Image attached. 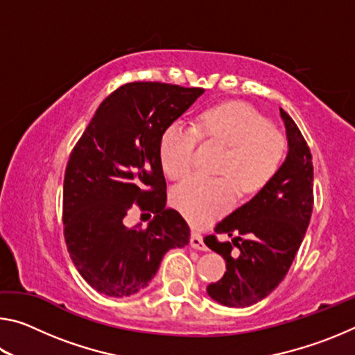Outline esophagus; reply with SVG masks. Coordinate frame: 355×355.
Here are the masks:
<instances>
[{
	"label": "esophagus",
	"mask_w": 355,
	"mask_h": 355,
	"mask_svg": "<svg viewBox=\"0 0 355 355\" xmlns=\"http://www.w3.org/2000/svg\"><path fill=\"white\" fill-rule=\"evenodd\" d=\"M189 244H191L192 249H197V250H205V249H207L205 243H203L202 235H200V233H197V232H192V233H191Z\"/></svg>",
	"instance_id": "1"
}]
</instances>
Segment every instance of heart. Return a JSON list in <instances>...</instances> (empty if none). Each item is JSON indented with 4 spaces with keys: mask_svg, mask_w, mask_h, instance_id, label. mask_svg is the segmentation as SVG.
I'll return each instance as SVG.
<instances>
[{
    "mask_svg": "<svg viewBox=\"0 0 355 355\" xmlns=\"http://www.w3.org/2000/svg\"><path fill=\"white\" fill-rule=\"evenodd\" d=\"M199 136L227 146L219 166L224 177L192 175L173 188L171 202L191 224L205 227L235 205L238 188L250 196L271 182L284 158V142L252 106L238 101L213 106L197 117L196 128L173 120L163 130L159 163L167 177L182 178L192 169Z\"/></svg>",
    "mask_w": 355,
    "mask_h": 355,
    "instance_id": "1",
    "label": "heart"
}]
</instances>
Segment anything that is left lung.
I'll list each match as a JSON object with an SVG mask.
<instances>
[{"label":"left lung","mask_w":355,"mask_h":355,"mask_svg":"<svg viewBox=\"0 0 355 355\" xmlns=\"http://www.w3.org/2000/svg\"><path fill=\"white\" fill-rule=\"evenodd\" d=\"M288 139V155L277 173L254 199L214 227L216 234L233 236L203 241L222 255L227 271L207 293L227 307H249L274 291L290 269L313 211V163L297 125L280 107Z\"/></svg>","instance_id":"left-lung-1"}]
</instances>
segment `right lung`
<instances>
[{"label": "right lung", "instance_id": "add662e5", "mask_svg": "<svg viewBox=\"0 0 355 355\" xmlns=\"http://www.w3.org/2000/svg\"><path fill=\"white\" fill-rule=\"evenodd\" d=\"M205 92L136 81L95 111L70 153L64 177V238L71 261L94 290L112 297L146 288L169 249L189 243V227L166 208L159 137ZM137 202L155 213L147 229L123 224Z\"/></svg>", "mask_w": 355, "mask_h": 355}]
</instances>
